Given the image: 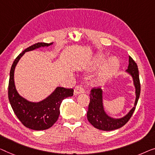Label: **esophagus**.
Listing matches in <instances>:
<instances>
[{"label":"esophagus","instance_id":"obj_1","mask_svg":"<svg viewBox=\"0 0 155 155\" xmlns=\"http://www.w3.org/2000/svg\"><path fill=\"white\" fill-rule=\"evenodd\" d=\"M85 90L84 87H83L81 85H77V86L75 87L74 91V94H78L81 93H84Z\"/></svg>","mask_w":155,"mask_h":155}]
</instances>
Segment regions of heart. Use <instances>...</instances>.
<instances>
[{
  "instance_id": "b5f03b06",
  "label": "heart",
  "mask_w": 155,
  "mask_h": 155,
  "mask_svg": "<svg viewBox=\"0 0 155 155\" xmlns=\"http://www.w3.org/2000/svg\"><path fill=\"white\" fill-rule=\"evenodd\" d=\"M104 60V56H100L97 58L98 64L101 63ZM119 63L118 61L115 57H110L107 59L104 63L102 67L98 71L97 74L94 77L93 80V84L95 85H102L107 82L109 78L116 72L118 69Z\"/></svg>"
}]
</instances>
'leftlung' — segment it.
I'll return each mask as SVG.
<instances>
[{
	"instance_id": "1",
	"label": "left lung",
	"mask_w": 155,
	"mask_h": 155,
	"mask_svg": "<svg viewBox=\"0 0 155 155\" xmlns=\"http://www.w3.org/2000/svg\"><path fill=\"white\" fill-rule=\"evenodd\" d=\"M132 78L135 87L136 99L134 107L123 117L115 118L108 115L105 111L103 103V91L100 88H93L90 94L88 110L87 117L90 123L94 127L103 131H112L124 126L129 121L137 107L140 92V84L138 74V69L137 63L129 56L128 69L125 71Z\"/></svg>"
}]
</instances>
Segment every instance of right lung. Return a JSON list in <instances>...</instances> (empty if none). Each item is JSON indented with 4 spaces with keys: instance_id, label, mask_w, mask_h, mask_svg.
Masks as SVG:
<instances>
[{
    "instance_id": "right-lung-1",
    "label": "right lung",
    "mask_w": 155,
    "mask_h": 155,
    "mask_svg": "<svg viewBox=\"0 0 155 155\" xmlns=\"http://www.w3.org/2000/svg\"><path fill=\"white\" fill-rule=\"evenodd\" d=\"M54 43L39 42L31 46L18 55L11 67L8 85V98L11 107L18 119L26 127L33 130H45L50 128L57 121L62 101L73 95L74 90L57 87L47 97L33 102L21 96L16 89L15 70L17 63L25 53L37 48L49 47Z\"/></svg>"
}]
</instances>
